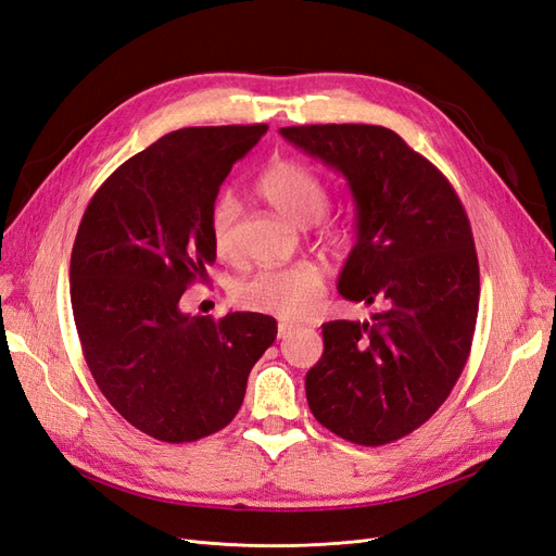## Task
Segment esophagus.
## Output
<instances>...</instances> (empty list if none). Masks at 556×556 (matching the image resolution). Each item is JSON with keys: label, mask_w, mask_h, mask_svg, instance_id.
<instances>
[{"label": "esophagus", "mask_w": 556, "mask_h": 556, "mask_svg": "<svg viewBox=\"0 0 556 556\" xmlns=\"http://www.w3.org/2000/svg\"><path fill=\"white\" fill-rule=\"evenodd\" d=\"M299 327L292 323H280L278 325V339H290V336L296 331Z\"/></svg>", "instance_id": "1"}]
</instances>
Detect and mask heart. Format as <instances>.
I'll return each instance as SVG.
<instances>
[{
    "mask_svg": "<svg viewBox=\"0 0 556 556\" xmlns=\"http://www.w3.org/2000/svg\"><path fill=\"white\" fill-rule=\"evenodd\" d=\"M257 192L268 206L299 227H308L325 215L329 206V190L306 164L294 160H276L266 166L257 180ZM239 220V201L225 194L211 208V241L217 257H237L233 229ZM325 241L341 243L343 231L327 227ZM323 271L313 262H296L280 268H264L237 285L233 299L245 311L276 315L285 319H301L315 313L323 294Z\"/></svg>",
    "mask_w": 556,
    "mask_h": 556,
    "instance_id": "heart-1",
    "label": "heart"
}]
</instances>
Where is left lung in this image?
<instances>
[{
	"label": "left lung",
	"instance_id": "8db88e82",
	"mask_svg": "<svg viewBox=\"0 0 556 556\" xmlns=\"http://www.w3.org/2000/svg\"><path fill=\"white\" fill-rule=\"evenodd\" d=\"M280 134L348 180L357 241L339 292L384 306L371 323L323 325V359L306 374L311 413L350 443L399 441L441 408L473 343L480 268L466 211L447 178L392 129Z\"/></svg>",
	"mask_w": 556,
	"mask_h": 556
}]
</instances>
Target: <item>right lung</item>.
<instances>
[{
  "label": "right lung",
  "mask_w": 556,
  "mask_h": 556,
  "mask_svg": "<svg viewBox=\"0 0 556 556\" xmlns=\"http://www.w3.org/2000/svg\"><path fill=\"white\" fill-rule=\"evenodd\" d=\"M266 125L185 127L129 157L94 192L70 266L83 355L111 406L164 443H190L239 413L250 368L276 341L262 313L180 311L215 262L211 208Z\"/></svg>",
  "instance_id": "right-lung-1"
}]
</instances>
